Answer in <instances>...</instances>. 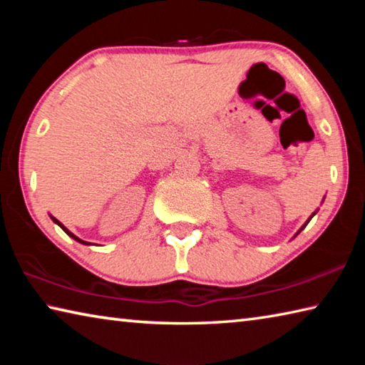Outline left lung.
Listing matches in <instances>:
<instances>
[{"label":"left lung","mask_w":365,"mask_h":365,"mask_svg":"<svg viewBox=\"0 0 365 365\" xmlns=\"http://www.w3.org/2000/svg\"><path fill=\"white\" fill-rule=\"evenodd\" d=\"M324 200H325V197H324ZM324 200H322V202H324ZM317 211H319V209H317ZM317 211H314V212H312V214H311V217H309V219H307V220H306V222H304V225H302V227H301V228H299V230H298V232H296V233H294V237H298V235H299V233H301V232H302V230H304V227H306V225H307V224H309V220H311V219H312V217H314V215H316V214H317ZM294 237H293V238H294Z\"/></svg>","instance_id":"1"}]
</instances>
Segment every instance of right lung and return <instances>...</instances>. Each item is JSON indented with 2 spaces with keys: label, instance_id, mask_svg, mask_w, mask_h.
Returning a JSON list of instances; mask_svg holds the SVG:
<instances>
[{
  "label": "right lung",
  "instance_id": "add662e5",
  "mask_svg": "<svg viewBox=\"0 0 365 365\" xmlns=\"http://www.w3.org/2000/svg\"><path fill=\"white\" fill-rule=\"evenodd\" d=\"M49 217H51V220L54 222V224H56V225H59L61 228H63V230L67 233V235H69V237L71 238H73V240H76V242H78V243H82V245H93V243H88V242H83V240H80L78 237H76V235H73L71 230H67V228L63 225V224H61V222L56 219V217H53V215L51 214H49Z\"/></svg>",
  "mask_w": 365,
  "mask_h": 365
}]
</instances>
